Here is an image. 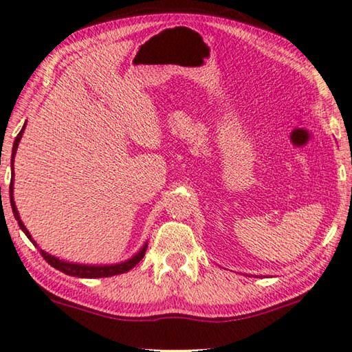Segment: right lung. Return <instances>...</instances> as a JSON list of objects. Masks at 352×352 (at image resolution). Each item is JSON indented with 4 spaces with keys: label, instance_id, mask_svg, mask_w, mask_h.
Masks as SVG:
<instances>
[{
    "label": "right lung",
    "instance_id": "1",
    "mask_svg": "<svg viewBox=\"0 0 352 352\" xmlns=\"http://www.w3.org/2000/svg\"><path fill=\"white\" fill-rule=\"evenodd\" d=\"M25 129H26V122L23 129L20 130V133L16 135V138L14 141V147H12V160H10V164H12V178H10V186H9V192H10V206H12V212H14V216L16 219V222H19L20 228L23 233L28 236V239L31 241L35 247L40 248L37 245V242L32 239L31 233H29L28 228L25 226V223L21 222V217H20V212L16 210L15 206V200H14V158H15V153H16V148H19L20 144V140L23 133H25ZM146 248H147V242L144 245L141 247V250L138 253H135L132 258H129L127 261H122V262H118V264H105V265H91V264H77V262H68V261H63V259H58L57 256H52L50 253H46L45 250L40 248V253L43 256L45 261L47 264L54 267V269L63 272L65 275H69V276H77V278H107V276H115V275H121V273H126L129 270H132L133 267L138 264V262L144 258L146 254Z\"/></svg>",
    "mask_w": 352,
    "mask_h": 352
}]
</instances>
